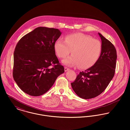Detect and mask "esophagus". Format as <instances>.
<instances>
[{
	"label": "esophagus",
	"instance_id": "1",
	"mask_svg": "<svg viewBox=\"0 0 130 130\" xmlns=\"http://www.w3.org/2000/svg\"><path fill=\"white\" fill-rule=\"evenodd\" d=\"M69 69H69V68H68V67H64V70H65V72H66V71H68Z\"/></svg>",
	"mask_w": 130,
	"mask_h": 130
}]
</instances>
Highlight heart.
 I'll return each mask as SVG.
<instances>
[{"mask_svg":"<svg viewBox=\"0 0 130 130\" xmlns=\"http://www.w3.org/2000/svg\"><path fill=\"white\" fill-rule=\"evenodd\" d=\"M59 58H64L72 50L71 56L63 63L70 66H79L87 69L93 66L100 57L102 51L100 41L91 36L83 33H75L66 36L65 40L58 39L54 44Z\"/></svg>","mask_w":130,"mask_h":130,"instance_id":"heart-1","label":"heart"}]
</instances>
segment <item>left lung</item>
Returning <instances> with one entry per match:
<instances>
[{
  "label": "left lung",
  "instance_id": "left-lung-1",
  "mask_svg": "<svg viewBox=\"0 0 130 130\" xmlns=\"http://www.w3.org/2000/svg\"><path fill=\"white\" fill-rule=\"evenodd\" d=\"M102 41L100 57L91 67L80 72L71 83L72 89L80 98H95L106 89L115 72L117 52L114 45L98 33Z\"/></svg>",
  "mask_w": 130,
  "mask_h": 130
}]
</instances>
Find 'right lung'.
Listing matches in <instances>:
<instances>
[{"label":"right lung","mask_w":130,"mask_h":130,"mask_svg":"<svg viewBox=\"0 0 130 130\" xmlns=\"http://www.w3.org/2000/svg\"><path fill=\"white\" fill-rule=\"evenodd\" d=\"M61 34L59 29L39 27L18 42L14 52L13 77L25 93L32 96L43 95L64 72L54 48Z\"/></svg>","instance_id":"right-lung-1"}]
</instances>
